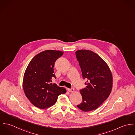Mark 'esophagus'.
Wrapping results in <instances>:
<instances>
[{
	"label": "esophagus",
	"mask_w": 135,
	"mask_h": 135,
	"mask_svg": "<svg viewBox=\"0 0 135 135\" xmlns=\"http://www.w3.org/2000/svg\"><path fill=\"white\" fill-rule=\"evenodd\" d=\"M68 90V91L69 92H73V91H74V89H73V88H70V89L69 88Z\"/></svg>",
	"instance_id": "34e87169"
}]
</instances>
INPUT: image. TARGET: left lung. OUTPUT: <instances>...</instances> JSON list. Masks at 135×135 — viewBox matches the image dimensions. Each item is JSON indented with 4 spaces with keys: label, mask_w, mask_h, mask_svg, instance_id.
<instances>
[{
    "label": "left lung",
    "mask_w": 135,
    "mask_h": 135,
    "mask_svg": "<svg viewBox=\"0 0 135 135\" xmlns=\"http://www.w3.org/2000/svg\"><path fill=\"white\" fill-rule=\"evenodd\" d=\"M86 88L80 90L82 103L77 107L84 112L97 109L109 97L112 87V75L106 62L94 52L79 50L75 52Z\"/></svg>",
    "instance_id": "obj_1"
}]
</instances>
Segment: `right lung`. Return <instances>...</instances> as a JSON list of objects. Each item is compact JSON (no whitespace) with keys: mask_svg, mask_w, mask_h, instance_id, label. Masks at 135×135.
<instances>
[{"mask_svg":"<svg viewBox=\"0 0 135 135\" xmlns=\"http://www.w3.org/2000/svg\"><path fill=\"white\" fill-rule=\"evenodd\" d=\"M63 52L47 50L36 55L29 63L24 75L23 87L31 102L41 109L54 105L58 97L66 93V89L52 84L56 78L54 66L55 62Z\"/></svg>","mask_w":135,"mask_h":135,"instance_id":"right-lung-1","label":"right lung"}]
</instances>
